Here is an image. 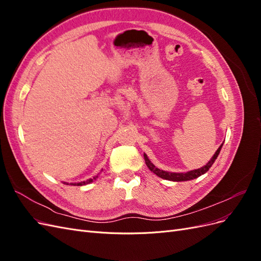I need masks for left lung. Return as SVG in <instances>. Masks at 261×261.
<instances>
[{"label":"left lung","mask_w":261,"mask_h":261,"mask_svg":"<svg viewBox=\"0 0 261 261\" xmlns=\"http://www.w3.org/2000/svg\"><path fill=\"white\" fill-rule=\"evenodd\" d=\"M223 144L221 145L218 150L216 151V153L213 154V156L210 159V161L206 164L203 165V167L199 168V169H196V170H192V171H188V172H181V173H175V172H167V171H163V170H160L158 169L155 165L149 160V158L147 156L146 153H144V158H145V162L147 164L148 169L151 171L152 173H154V174L156 176H159L163 179H168V180H173V181H184V180H191V179H194V178H197L199 177L200 175L204 174V173L208 172L209 169L212 167V164L215 163L216 159L218 158L220 151H221V148H222Z\"/></svg>","instance_id":"left-lung-1"}]
</instances>
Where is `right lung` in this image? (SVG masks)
Wrapping results in <instances>:
<instances>
[{"mask_svg": "<svg viewBox=\"0 0 261 261\" xmlns=\"http://www.w3.org/2000/svg\"><path fill=\"white\" fill-rule=\"evenodd\" d=\"M97 178H98V175L93 176L92 178H89V179H87V180H84V181H80V183H70V185H74V186H83V185L90 184L91 181H93L94 179H97ZM64 184H67V185H68V183H65V181H64Z\"/></svg>", "mask_w": 261, "mask_h": 261, "instance_id": "1", "label": "right lung"}]
</instances>
